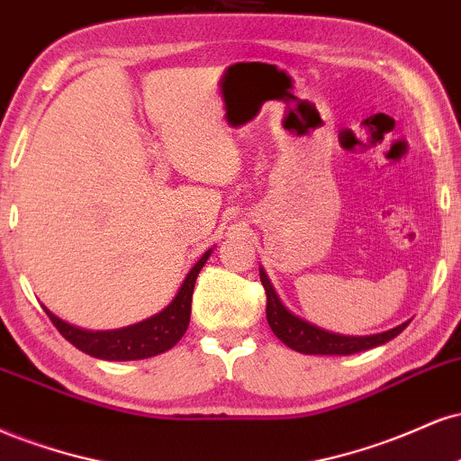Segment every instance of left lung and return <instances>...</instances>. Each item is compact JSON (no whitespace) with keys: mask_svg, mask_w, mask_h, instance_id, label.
Masks as SVG:
<instances>
[{"mask_svg":"<svg viewBox=\"0 0 461 461\" xmlns=\"http://www.w3.org/2000/svg\"><path fill=\"white\" fill-rule=\"evenodd\" d=\"M261 283L265 289V295H267V306H265V312H267V323L272 328V332L278 337L286 348L300 351V354H321V356H349L358 354V351L373 349L377 345L388 343V340L402 334L405 328H408L410 321L402 323V326L388 330V332L382 334H371V337H340V334L326 332V330L312 326V323L304 321V319L291 315L289 311L283 306V302L276 295L272 283L265 276L261 269Z\"/></svg>","mask_w":461,"mask_h":461,"instance_id":"1","label":"left lung"}]
</instances>
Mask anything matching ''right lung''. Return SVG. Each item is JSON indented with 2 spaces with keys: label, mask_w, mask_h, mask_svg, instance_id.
<instances>
[{
  "label": "right lung",
  "mask_w": 461,
  "mask_h": 461,
  "mask_svg": "<svg viewBox=\"0 0 461 461\" xmlns=\"http://www.w3.org/2000/svg\"><path fill=\"white\" fill-rule=\"evenodd\" d=\"M211 257V250L203 254V258L194 265L192 272L183 280L181 289L175 300L167 304L164 311L157 312L155 317L144 319V321L127 326L121 330H105V332H90V330H81L70 326V323L58 319L53 312L47 315L51 319L53 326L62 334L68 343L84 354L95 356L101 360H144L150 356L164 354L172 349L181 340L183 334L189 326V312H192V294L196 278Z\"/></svg>",
  "instance_id": "right-lung-1"
}]
</instances>
